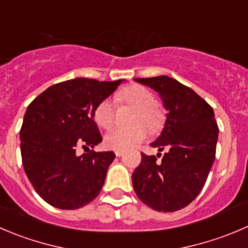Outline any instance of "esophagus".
<instances>
[{"mask_svg":"<svg viewBox=\"0 0 248 248\" xmlns=\"http://www.w3.org/2000/svg\"><path fill=\"white\" fill-rule=\"evenodd\" d=\"M115 155H117V157H122L123 155H124V151H115Z\"/></svg>","mask_w":248,"mask_h":248,"instance_id":"34e87169","label":"esophagus"}]
</instances>
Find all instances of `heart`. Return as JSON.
Here are the masks:
<instances>
[{
  "instance_id": "1",
  "label": "heart",
  "mask_w": 248,
  "mask_h": 248,
  "mask_svg": "<svg viewBox=\"0 0 248 248\" xmlns=\"http://www.w3.org/2000/svg\"><path fill=\"white\" fill-rule=\"evenodd\" d=\"M123 101L138 108L134 123L136 125L129 129L117 128L107 134L103 139L105 147L115 151H125L146 140L148 129L152 131L161 129L163 124V114L155 106V95L141 85H133L122 93ZM114 101L110 97L105 98L96 106L93 110V120L100 128L109 129L114 123ZM146 126L145 127L144 125Z\"/></svg>"
}]
</instances>
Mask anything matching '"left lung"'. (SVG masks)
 Here are the masks:
<instances>
[{
    "mask_svg": "<svg viewBox=\"0 0 248 248\" xmlns=\"http://www.w3.org/2000/svg\"><path fill=\"white\" fill-rule=\"evenodd\" d=\"M157 91L167 119L161 135L151 143L159 152L141 153V163L133 173L139 199L158 212H175L190 204L202 191L216 158L219 129L213 108L173 78L161 75L135 79Z\"/></svg>",
    "mask_w": 248,
    "mask_h": 248,
    "instance_id": "left-lung-1",
    "label": "left lung"
}]
</instances>
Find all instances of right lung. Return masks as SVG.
Listing matches in <instances>:
<instances>
[{
    "label": "right lung",
    "instance_id": "right-lung-1",
    "mask_svg": "<svg viewBox=\"0 0 248 248\" xmlns=\"http://www.w3.org/2000/svg\"><path fill=\"white\" fill-rule=\"evenodd\" d=\"M123 80L77 78L52 85L27 108L20 129L25 174L44 201L77 209L96 199L114 152L90 150L102 141L93 110ZM79 145L89 152L76 155Z\"/></svg>",
    "mask_w": 248,
    "mask_h": 248
}]
</instances>
